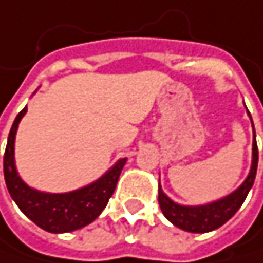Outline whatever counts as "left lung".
I'll return each mask as SVG.
<instances>
[{
    "instance_id": "left-lung-1",
    "label": "left lung",
    "mask_w": 263,
    "mask_h": 263,
    "mask_svg": "<svg viewBox=\"0 0 263 263\" xmlns=\"http://www.w3.org/2000/svg\"><path fill=\"white\" fill-rule=\"evenodd\" d=\"M250 116V112H248ZM253 123V120H251ZM254 129V126H253ZM257 160H259V152H257V143H256V132H254V141H253V163H251V171L247 177V180L242 183V185L230 193L229 196L212 202L205 205H196V207H189V205H180L174 202L171 198H167L161 185L158 189V204L161 207L163 215L178 229L190 232V233H207L212 230L219 229L224 226L237 210L243 204L250 189L253 187L256 172H257Z\"/></svg>"
}]
</instances>
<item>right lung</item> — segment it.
Returning <instances> with one entry per match:
<instances>
[{
    "mask_svg": "<svg viewBox=\"0 0 263 263\" xmlns=\"http://www.w3.org/2000/svg\"><path fill=\"white\" fill-rule=\"evenodd\" d=\"M27 106L16 116L4 152V180L7 190L21 212L37 227L50 233H67L91 224L106 207L126 163L122 158L100 180L68 193H44L27 185L15 167V135Z\"/></svg>",
    "mask_w": 263,
    "mask_h": 263,
    "instance_id": "right-lung-1",
    "label": "right lung"
}]
</instances>
